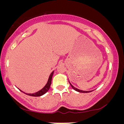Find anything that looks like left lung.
<instances>
[{
  "mask_svg": "<svg viewBox=\"0 0 124 124\" xmlns=\"http://www.w3.org/2000/svg\"><path fill=\"white\" fill-rule=\"evenodd\" d=\"M68 80H69V79H68ZM69 84H70V86H72V87L73 88V89L75 91H78V92H79V93H87L91 92V91H93V90H91V91H83V90H81L78 89H77V88H76V87H74V86H73L72 84H71V83H70V82H69Z\"/></svg>",
  "mask_w": 124,
  "mask_h": 124,
  "instance_id": "8db88e82",
  "label": "left lung"
}]
</instances>
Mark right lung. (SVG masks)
I'll return each instance as SVG.
<instances>
[{
	"label": "right lung",
	"instance_id": "add662e5",
	"mask_svg": "<svg viewBox=\"0 0 124 124\" xmlns=\"http://www.w3.org/2000/svg\"><path fill=\"white\" fill-rule=\"evenodd\" d=\"M54 71H53V72H52L50 74V76H49L48 81H47L46 85L44 86V87L43 88V89H42L41 90H40L38 91V92L33 93V94H28V93H25V92H23V91L21 90L18 89H18H19V90L21 91V92H23V93H24V94L28 95H29V96H40L46 94V93L47 91H48V90L50 89L51 84L52 78V76H53V74H54Z\"/></svg>",
	"mask_w": 124,
	"mask_h": 124
}]
</instances>
